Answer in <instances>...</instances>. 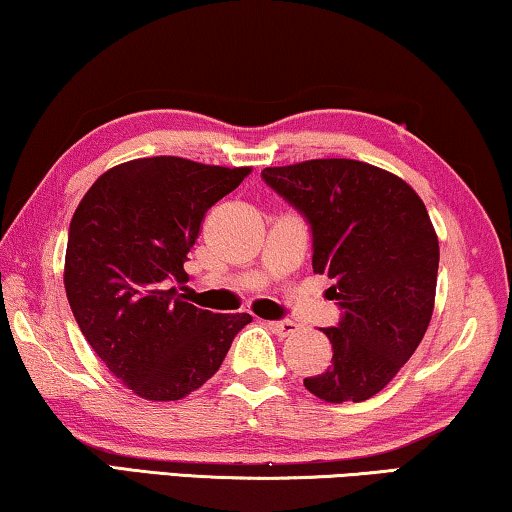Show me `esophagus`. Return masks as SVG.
I'll return each instance as SVG.
<instances>
[{
    "mask_svg": "<svg viewBox=\"0 0 512 512\" xmlns=\"http://www.w3.org/2000/svg\"><path fill=\"white\" fill-rule=\"evenodd\" d=\"M266 326H269L273 333L282 335V338H287V335H292L296 329H299L296 322H289V319H285V322H266Z\"/></svg>",
    "mask_w": 512,
    "mask_h": 512,
    "instance_id": "34e87169",
    "label": "esophagus"
}]
</instances>
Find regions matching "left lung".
Listing matches in <instances>:
<instances>
[{"label": "left lung", "mask_w": 512, "mask_h": 512, "mask_svg": "<svg viewBox=\"0 0 512 512\" xmlns=\"http://www.w3.org/2000/svg\"><path fill=\"white\" fill-rule=\"evenodd\" d=\"M264 181L312 230V269L342 310L324 329L331 365L303 384L342 404L377 395L421 345L437 294L439 239L421 197L398 174L352 158L264 167Z\"/></svg>", "instance_id": "8db88e82"}]
</instances>
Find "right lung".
Wrapping results in <instances>:
<instances>
[{"instance_id": "right-lung-1", "label": "right lung", "mask_w": 512, "mask_h": 512, "mask_svg": "<svg viewBox=\"0 0 512 512\" xmlns=\"http://www.w3.org/2000/svg\"><path fill=\"white\" fill-rule=\"evenodd\" d=\"M253 167L135 158L94 181L68 230L64 287L91 349L142 400L186 398L216 375L248 312L195 308L172 282L213 204Z\"/></svg>"}]
</instances>
